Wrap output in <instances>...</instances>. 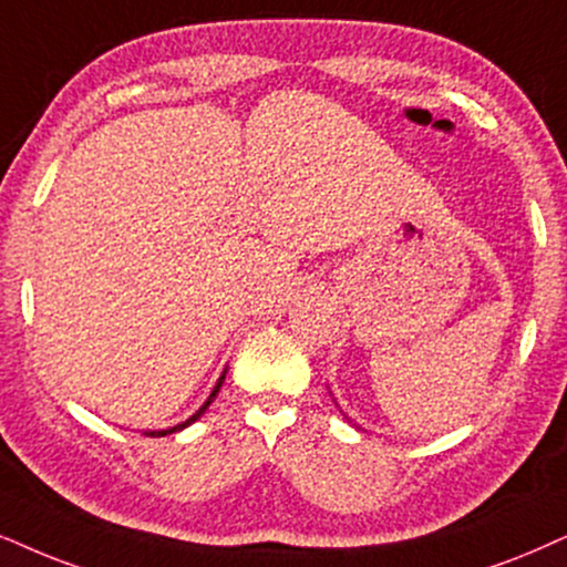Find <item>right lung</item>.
<instances>
[{
	"label": "right lung",
	"instance_id": "add662e5",
	"mask_svg": "<svg viewBox=\"0 0 567 567\" xmlns=\"http://www.w3.org/2000/svg\"><path fill=\"white\" fill-rule=\"evenodd\" d=\"M221 382H225V377H219V382H217V386H214V392H212V395H209V400H206V403L204 405H200L198 408V411H196V415H190V419L188 421H185V424H177V426H172V429H167V432H152V436L156 434V436H164V434H172V432H181V429H185V426H190L193 424V421H196V419H200V413H204L206 411V408H209L212 405V400L214 398H217V392H219V386H221Z\"/></svg>",
	"mask_w": 567,
	"mask_h": 567
}]
</instances>
